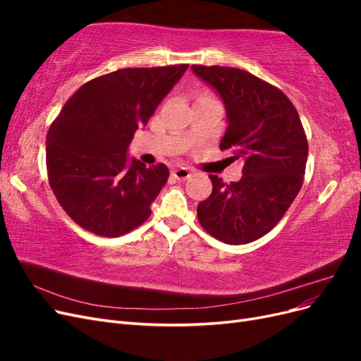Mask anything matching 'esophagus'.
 Masks as SVG:
<instances>
[{"mask_svg":"<svg viewBox=\"0 0 361 361\" xmlns=\"http://www.w3.org/2000/svg\"><path fill=\"white\" fill-rule=\"evenodd\" d=\"M171 176L179 179V180H183V179H188L191 176V171L185 167H178V169L171 170Z\"/></svg>","mask_w":361,"mask_h":361,"instance_id":"obj_1","label":"esophagus"}]
</instances>
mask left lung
Instances as JSON below:
<instances>
[{
	"label": "left lung",
	"mask_w": 361,
	"mask_h": 361,
	"mask_svg": "<svg viewBox=\"0 0 361 361\" xmlns=\"http://www.w3.org/2000/svg\"><path fill=\"white\" fill-rule=\"evenodd\" d=\"M220 94L227 129L220 149L243 158V178L226 185L211 174L212 192L197 206L204 231L231 245L268 233L301 190L309 145L298 111L281 90L236 68L191 66Z\"/></svg>",
	"instance_id": "8db88e82"
}]
</instances>
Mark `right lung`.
Instances as JSON below:
<instances>
[{"label":"right lung","instance_id":"obj_1","mask_svg":"<svg viewBox=\"0 0 361 361\" xmlns=\"http://www.w3.org/2000/svg\"><path fill=\"white\" fill-rule=\"evenodd\" d=\"M187 69L176 64L102 75L81 85L52 122L47 134L51 190L85 231L116 238L152 214L169 169L128 158V147Z\"/></svg>","mask_w":361,"mask_h":361}]
</instances>
